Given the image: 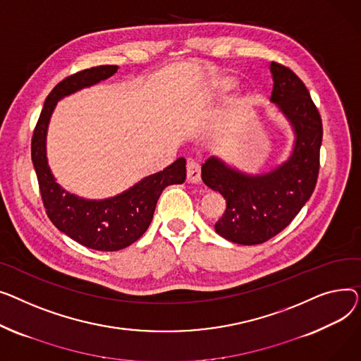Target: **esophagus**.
I'll use <instances>...</instances> for the list:
<instances>
[{"instance_id": "obj_1", "label": "esophagus", "mask_w": 361, "mask_h": 361, "mask_svg": "<svg viewBox=\"0 0 361 361\" xmlns=\"http://www.w3.org/2000/svg\"><path fill=\"white\" fill-rule=\"evenodd\" d=\"M186 180L189 183L201 182V166L195 160H188L186 163Z\"/></svg>"}]
</instances>
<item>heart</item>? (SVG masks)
I'll return each mask as SVG.
<instances>
[{
	"label": "heart",
	"instance_id": "obj_1",
	"mask_svg": "<svg viewBox=\"0 0 361 361\" xmlns=\"http://www.w3.org/2000/svg\"><path fill=\"white\" fill-rule=\"evenodd\" d=\"M233 87H235V81H233V78L224 77V78L216 80L213 84H211L209 92H214L217 94H223L226 92H230Z\"/></svg>",
	"mask_w": 361,
	"mask_h": 361
}]
</instances>
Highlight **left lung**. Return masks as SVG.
<instances>
[{"label": "left lung", "instance_id": "left-lung-1", "mask_svg": "<svg viewBox=\"0 0 361 361\" xmlns=\"http://www.w3.org/2000/svg\"><path fill=\"white\" fill-rule=\"evenodd\" d=\"M274 87L271 102L294 133L291 154L271 172L249 175L217 157L201 167L204 183L226 200L216 223L219 235L233 243L259 245L284 230L309 201L319 173L322 119L303 84L290 68L269 66Z\"/></svg>", "mask_w": 361, "mask_h": 361}]
</instances>
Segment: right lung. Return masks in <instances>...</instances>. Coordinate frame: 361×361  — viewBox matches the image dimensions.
<instances>
[{
	"mask_svg": "<svg viewBox=\"0 0 361 361\" xmlns=\"http://www.w3.org/2000/svg\"><path fill=\"white\" fill-rule=\"evenodd\" d=\"M116 71L118 66H100L58 82L45 100L32 137V161L49 220L80 245L104 252L119 250L138 240L153 220L163 189L183 183L186 178V161L180 157L161 172L147 176L122 194L106 200H84L56 183L47 157V133L56 103L112 77Z\"/></svg>",
	"mask_w": 361,
	"mask_h": 361,
	"instance_id": "add662e5",
	"label": "right lung"
}]
</instances>
